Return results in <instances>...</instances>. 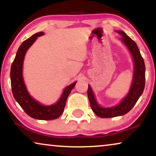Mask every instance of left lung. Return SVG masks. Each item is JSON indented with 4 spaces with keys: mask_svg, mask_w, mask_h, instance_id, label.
Returning <instances> with one entry per match:
<instances>
[{
    "mask_svg": "<svg viewBox=\"0 0 156 156\" xmlns=\"http://www.w3.org/2000/svg\"><path fill=\"white\" fill-rule=\"evenodd\" d=\"M116 32L122 36L119 40L124 44L131 55L133 62V79L126 96L117 105L109 107H103L98 103L92 89L90 85H88L87 95L91 107L94 114L101 118H112L127 114L142 95L145 87L146 67L137 44L123 31L116 30Z\"/></svg>",
    "mask_w": 156,
    "mask_h": 156,
    "instance_id": "obj_1",
    "label": "left lung"
}]
</instances>
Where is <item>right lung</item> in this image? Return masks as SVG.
<instances>
[{
  "instance_id": "1",
  "label": "right lung",
  "mask_w": 156,
  "mask_h": 156,
  "mask_svg": "<svg viewBox=\"0 0 156 156\" xmlns=\"http://www.w3.org/2000/svg\"><path fill=\"white\" fill-rule=\"evenodd\" d=\"M44 34L43 32L34 34L23 42L19 47L10 68V81L15 99L28 116L39 120H53L60 116L63 113L68 96L76 82L66 87L58 101L51 105L42 104L30 94L23 79V62L27 50L33 45L38 37Z\"/></svg>"
}]
</instances>
